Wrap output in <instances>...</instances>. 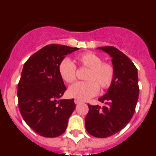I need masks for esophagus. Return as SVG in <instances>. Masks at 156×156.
Segmentation results:
<instances>
[{
    "instance_id": "obj_1",
    "label": "esophagus",
    "mask_w": 156,
    "mask_h": 156,
    "mask_svg": "<svg viewBox=\"0 0 156 156\" xmlns=\"http://www.w3.org/2000/svg\"><path fill=\"white\" fill-rule=\"evenodd\" d=\"M74 101H75V104H76V105H79L80 103L81 102L80 101H79V100H76H76Z\"/></svg>"
}]
</instances>
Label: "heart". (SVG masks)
<instances>
[{"label":"heart","instance_id":"obj_1","mask_svg":"<svg viewBox=\"0 0 156 156\" xmlns=\"http://www.w3.org/2000/svg\"><path fill=\"white\" fill-rule=\"evenodd\" d=\"M76 61L82 67L88 69L86 82L76 83L69 88L67 94L71 98L87 101L97 94L99 90L111 86L115 76V69L110 63L104 62L102 58L94 52H84L77 55ZM58 73L65 82H74L76 75V66L69 59H63L58 65Z\"/></svg>","mask_w":156,"mask_h":156}]
</instances>
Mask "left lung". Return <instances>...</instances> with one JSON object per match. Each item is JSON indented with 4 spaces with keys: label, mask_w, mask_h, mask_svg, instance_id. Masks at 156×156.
I'll use <instances>...</instances> for the list:
<instances>
[{
    "label": "left lung",
    "mask_w": 156,
    "mask_h": 156,
    "mask_svg": "<svg viewBox=\"0 0 156 156\" xmlns=\"http://www.w3.org/2000/svg\"><path fill=\"white\" fill-rule=\"evenodd\" d=\"M98 49L111 56L115 76L105 94L98 98L105 105H88L85 127L94 137L105 138L120 131L133 117L138 100V76L134 64L119 49L112 46Z\"/></svg>",
    "instance_id": "1"
}]
</instances>
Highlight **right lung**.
<instances>
[{
  "instance_id": "add662e5",
  "label": "right lung",
  "mask_w": 156,
  "mask_h": 156,
  "mask_svg": "<svg viewBox=\"0 0 156 156\" xmlns=\"http://www.w3.org/2000/svg\"><path fill=\"white\" fill-rule=\"evenodd\" d=\"M78 49L47 45L23 66L18 84L19 111L27 125L43 137L62 134L75 109L74 99H61L66 87L58 73V65L67 55Z\"/></svg>"
}]
</instances>
